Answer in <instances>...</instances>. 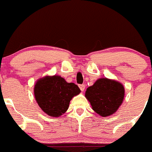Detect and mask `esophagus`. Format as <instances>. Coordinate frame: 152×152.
<instances>
[{
    "mask_svg": "<svg viewBox=\"0 0 152 152\" xmlns=\"http://www.w3.org/2000/svg\"><path fill=\"white\" fill-rule=\"evenodd\" d=\"M79 88H80V89L82 91V92H83L85 89V88H86V86H85L84 84H80V85H79Z\"/></svg>",
    "mask_w": 152,
    "mask_h": 152,
    "instance_id": "34e87169",
    "label": "esophagus"
}]
</instances>
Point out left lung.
Listing matches in <instances>:
<instances>
[{
    "instance_id": "left-lung-1",
    "label": "left lung",
    "mask_w": 152,
    "mask_h": 152,
    "mask_svg": "<svg viewBox=\"0 0 152 152\" xmlns=\"http://www.w3.org/2000/svg\"><path fill=\"white\" fill-rule=\"evenodd\" d=\"M85 97L96 113L107 117L115 113L122 104L125 88L120 82L102 77L86 89Z\"/></svg>"
}]
</instances>
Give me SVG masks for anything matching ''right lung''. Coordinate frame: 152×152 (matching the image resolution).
<instances>
[{"label": "right lung", "instance_id": "obj_1", "mask_svg": "<svg viewBox=\"0 0 152 152\" xmlns=\"http://www.w3.org/2000/svg\"><path fill=\"white\" fill-rule=\"evenodd\" d=\"M34 91L39 107L51 117H60L65 113L72 98L80 92L77 85L68 83L59 75H47L39 78Z\"/></svg>", "mask_w": 152, "mask_h": 152}]
</instances>
